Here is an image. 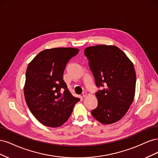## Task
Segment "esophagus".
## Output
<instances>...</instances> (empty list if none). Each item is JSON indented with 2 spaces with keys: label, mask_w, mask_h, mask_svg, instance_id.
<instances>
[{
  "label": "esophagus",
  "mask_w": 158,
  "mask_h": 158,
  "mask_svg": "<svg viewBox=\"0 0 158 158\" xmlns=\"http://www.w3.org/2000/svg\"><path fill=\"white\" fill-rule=\"evenodd\" d=\"M86 95H87V93H86V92H83V93H82V97H83V98L86 97Z\"/></svg>",
  "instance_id": "1"
}]
</instances>
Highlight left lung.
<instances>
[{"instance_id":"left-lung-1","label":"left lung","mask_w":158,"mask_h":158,"mask_svg":"<svg viewBox=\"0 0 158 158\" xmlns=\"http://www.w3.org/2000/svg\"><path fill=\"white\" fill-rule=\"evenodd\" d=\"M84 55L99 89L98 107L92 116L104 125L120 120L127 113L135 94L136 73L125 52L116 46L89 47Z\"/></svg>"}]
</instances>
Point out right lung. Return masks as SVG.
Listing matches in <instances>:
<instances>
[{
	"mask_svg": "<svg viewBox=\"0 0 158 158\" xmlns=\"http://www.w3.org/2000/svg\"><path fill=\"white\" fill-rule=\"evenodd\" d=\"M78 52V49L71 47L45 49L28 64L26 102L33 116L47 127L63 125L80 101L71 94L63 80L66 64Z\"/></svg>",
	"mask_w": 158,
	"mask_h": 158,
	"instance_id": "add662e5",
	"label": "right lung"
}]
</instances>
